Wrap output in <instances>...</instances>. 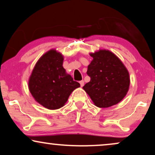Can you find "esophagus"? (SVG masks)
I'll return each instance as SVG.
<instances>
[{"label": "esophagus", "mask_w": 155, "mask_h": 155, "mask_svg": "<svg viewBox=\"0 0 155 155\" xmlns=\"http://www.w3.org/2000/svg\"><path fill=\"white\" fill-rule=\"evenodd\" d=\"M80 86L83 87L84 84V82L83 80H81V81H80Z\"/></svg>", "instance_id": "esophagus-1"}]
</instances>
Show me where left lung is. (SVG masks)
<instances>
[{
	"instance_id": "1",
	"label": "left lung",
	"mask_w": 155,
	"mask_h": 155,
	"mask_svg": "<svg viewBox=\"0 0 155 155\" xmlns=\"http://www.w3.org/2000/svg\"><path fill=\"white\" fill-rule=\"evenodd\" d=\"M90 56L93 60L87 71L90 81L82 88L99 108L120 102L130 85L128 70L115 54L108 50H99Z\"/></svg>"
}]
</instances>
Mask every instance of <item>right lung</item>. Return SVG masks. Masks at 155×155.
Instances as JSON below:
<instances>
[{"mask_svg": "<svg viewBox=\"0 0 155 155\" xmlns=\"http://www.w3.org/2000/svg\"><path fill=\"white\" fill-rule=\"evenodd\" d=\"M63 56L51 49L39 59L29 80V89L35 100L48 109L64 106L74 90L80 87L63 67Z\"/></svg>", "mask_w": 155, "mask_h": 155, "instance_id": "obj_1", "label": "right lung"}]
</instances>
